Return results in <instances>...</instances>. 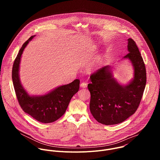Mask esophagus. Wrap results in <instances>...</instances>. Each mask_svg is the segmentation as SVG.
Here are the masks:
<instances>
[{
  "label": "esophagus",
  "mask_w": 160,
  "mask_h": 160,
  "mask_svg": "<svg viewBox=\"0 0 160 160\" xmlns=\"http://www.w3.org/2000/svg\"><path fill=\"white\" fill-rule=\"evenodd\" d=\"M80 87H82V88H86L87 87V83L86 82H82L81 84H80Z\"/></svg>",
  "instance_id": "1"
}]
</instances>
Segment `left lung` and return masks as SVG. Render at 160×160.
<instances>
[{
	"label": "left lung",
	"instance_id": "1",
	"mask_svg": "<svg viewBox=\"0 0 160 160\" xmlns=\"http://www.w3.org/2000/svg\"><path fill=\"white\" fill-rule=\"evenodd\" d=\"M128 59L134 68V78L127 85L119 84L112 77L110 66H106L93 73L88 84L90 92V110L99 123L115 125L127 120L138 109L146 83V66L132 38L128 39Z\"/></svg>",
	"mask_w": 160,
	"mask_h": 160
}]
</instances>
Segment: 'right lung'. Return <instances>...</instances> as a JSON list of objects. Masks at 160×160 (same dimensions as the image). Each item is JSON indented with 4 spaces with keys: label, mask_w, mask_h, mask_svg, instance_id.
Returning <instances> with one entry per match:
<instances>
[{
    "label": "right lung",
    "mask_w": 160,
    "mask_h": 160,
    "mask_svg": "<svg viewBox=\"0 0 160 160\" xmlns=\"http://www.w3.org/2000/svg\"><path fill=\"white\" fill-rule=\"evenodd\" d=\"M32 36L22 44L12 66V78L18 102L26 113L36 120L44 123H52L61 117L66 111L72 98L78 92L80 80L61 85L49 93L41 96H30L21 84L19 77V68L21 55Z\"/></svg>",
    "instance_id": "obj_1"
}]
</instances>
